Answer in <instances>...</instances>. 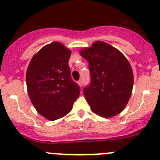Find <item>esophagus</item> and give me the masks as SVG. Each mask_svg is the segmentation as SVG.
Instances as JSON below:
<instances>
[{
    "instance_id": "34e87169",
    "label": "esophagus",
    "mask_w": 160,
    "mask_h": 160,
    "mask_svg": "<svg viewBox=\"0 0 160 160\" xmlns=\"http://www.w3.org/2000/svg\"><path fill=\"white\" fill-rule=\"evenodd\" d=\"M78 85L80 86H82V85H83V81H82V79H80V80H79L78 81Z\"/></svg>"
}]
</instances>
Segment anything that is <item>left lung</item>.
I'll list each match as a JSON object with an SVG mask.
<instances>
[{"label":"left lung","instance_id":"1","mask_svg":"<svg viewBox=\"0 0 160 160\" xmlns=\"http://www.w3.org/2000/svg\"><path fill=\"white\" fill-rule=\"evenodd\" d=\"M81 55L89 62L90 83L83 92L94 113L110 118L124 109L131 96L133 74L127 58L109 44L96 42Z\"/></svg>","mask_w":160,"mask_h":160}]
</instances>
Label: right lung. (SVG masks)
Segmentation results:
<instances>
[{"instance_id": "add662e5", "label": "right lung", "mask_w": 160, "mask_h": 160, "mask_svg": "<svg viewBox=\"0 0 160 160\" xmlns=\"http://www.w3.org/2000/svg\"><path fill=\"white\" fill-rule=\"evenodd\" d=\"M70 56L71 50L53 42L39 50L27 68L26 81L30 100L38 113L49 120L69 113L80 95V87L71 75Z\"/></svg>"}]
</instances>
